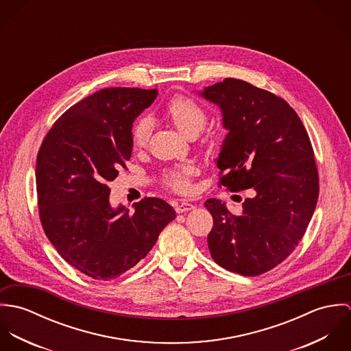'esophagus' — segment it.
<instances>
[{"label":"esophagus","mask_w":351,"mask_h":351,"mask_svg":"<svg viewBox=\"0 0 351 351\" xmlns=\"http://www.w3.org/2000/svg\"><path fill=\"white\" fill-rule=\"evenodd\" d=\"M193 208H195V205L191 204V202H186V201H182V202L176 204V212H177V213H184V212L192 210Z\"/></svg>","instance_id":"obj_1"}]
</instances>
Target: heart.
Here are the masks:
<instances>
[{
  "label": "heart",
  "instance_id": "obj_1",
  "mask_svg": "<svg viewBox=\"0 0 351 351\" xmlns=\"http://www.w3.org/2000/svg\"><path fill=\"white\" fill-rule=\"evenodd\" d=\"M166 117L186 136H196L206 123V110L197 101L188 96H176L167 102L165 108ZM152 125L147 117L138 119L130 131L131 145L135 150L145 149L150 141ZM197 170L192 165H184L177 169L169 170L163 174V184L167 189L180 193L188 195L192 192L193 185L192 180L196 176Z\"/></svg>",
  "mask_w": 351,
  "mask_h": 351
}]
</instances>
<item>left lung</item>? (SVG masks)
Returning <instances> with one entry per match:
<instances>
[{
	"mask_svg": "<svg viewBox=\"0 0 351 351\" xmlns=\"http://www.w3.org/2000/svg\"><path fill=\"white\" fill-rule=\"evenodd\" d=\"M201 96L220 106L228 134L216 159L219 186L252 189L238 215L220 200L205 201L213 217L208 247L221 267L254 277L296 249L319 197L313 149L295 109L246 81L226 78Z\"/></svg>",
	"mask_w": 351,
	"mask_h": 351,
	"instance_id": "8db88e82",
	"label": "left lung"
}]
</instances>
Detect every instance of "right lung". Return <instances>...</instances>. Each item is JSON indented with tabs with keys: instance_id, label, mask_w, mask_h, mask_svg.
<instances>
[{
	"instance_id": "add662e5",
	"label": "right lung",
	"mask_w": 351,
	"mask_h": 351,
	"mask_svg": "<svg viewBox=\"0 0 351 351\" xmlns=\"http://www.w3.org/2000/svg\"><path fill=\"white\" fill-rule=\"evenodd\" d=\"M158 90L106 88L70 106L51 127L36 159L42 227L59 255L95 280H114L154 247L176 219L166 201L145 197L130 212L109 204L108 182L127 169L134 120Z\"/></svg>"
}]
</instances>
